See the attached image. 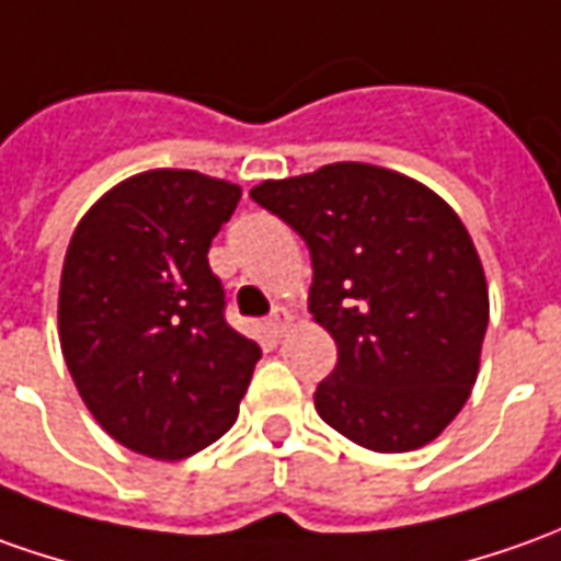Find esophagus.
Listing matches in <instances>:
<instances>
[{
    "instance_id": "esophagus-1",
    "label": "esophagus",
    "mask_w": 561,
    "mask_h": 561,
    "mask_svg": "<svg viewBox=\"0 0 561 561\" xmlns=\"http://www.w3.org/2000/svg\"><path fill=\"white\" fill-rule=\"evenodd\" d=\"M266 325H270V331H273L276 337H282L285 331L291 329V312L285 310V307H276V310H273V316H270V322H266Z\"/></svg>"
}]
</instances>
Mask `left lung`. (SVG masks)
<instances>
[{
  "label": "left lung",
  "instance_id": "left-lung-1",
  "mask_svg": "<svg viewBox=\"0 0 561 561\" xmlns=\"http://www.w3.org/2000/svg\"><path fill=\"white\" fill-rule=\"evenodd\" d=\"M251 199L310 249V312L337 344L319 417L380 455L436 439L470 399L489 329L485 270L455 208L368 162L264 181Z\"/></svg>",
  "mask_w": 561,
  "mask_h": 561
}]
</instances>
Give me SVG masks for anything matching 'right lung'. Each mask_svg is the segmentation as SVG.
<instances>
[{"mask_svg": "<svg viewBox=\"0 0 561 561\" xmlns=\"http://www.w3.org/2000/svg\"><path fill=\"white\" fill-rule=\"evenodd\" d=\"M242 186L150 169L110 186L72 230L57 337L106 436L152 460H184L239 414L261 346L227 325L211 239Z\"/></svg>", "mask_w": 561, "mask_h": 561, "instance_id": "add662e5", "label": "right lung"}]
</instances>
